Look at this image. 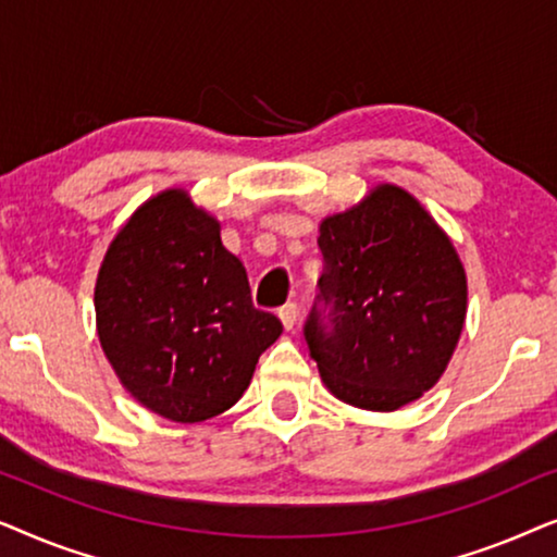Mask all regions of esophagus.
Wrapping results in <instances>:
<instances>
[{
  "label": "esophagus",
  "mask_w": 557,
  "mask_h": 557,
  "mask_svg": "<svg viewBox=\"0 0 557 557\" xmlns=\"http://www.w3.org/2000/svg\"><path fill=\"white\" fill-rule=\"evenodd\" d=\"M278 317H281V324H284V330L292 332L294 326H296V322H299V307H296L294 301L292 304H284V307L278 309Z\"/></svg>",
  "instance_id": "esophagus-1"
}]
</instances>
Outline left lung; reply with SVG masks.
I'll use <instances>...</instances> for the list:
<instances>
[{"label":"left lung","mask_w":557,"mask_h":557,"mask_svg":"<svg viewBox=\"0 0 557 557\" xmlns=\"http://www.w3.org/2000/svg\"><path fill=\"white\" fill-rule=\"evenodd\" d=\"M324 271L304 339L324 385L364 410H398L444 375L467 319L454 243L406 189L380 185L322 220Z\"/></svg>","instance_id":"left-lung-1"}]
</instances>
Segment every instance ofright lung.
<instances>
[{"mask_svg":"<svg viewBox=\"0 0 557 557\" xmlns=\"http://www.w3.org/2000/svg\"><path fill=\"white\" fill-rule=\"evenodd\" d=\"M96 324L121 385L177 423L235 406L284 332L253 307L220 223L185 189L151 197L111 240L96 278Z\"/></svg>","mask_w":557,"mask_h":557,"instance_id":"add662e5","label":"right lung"}]
</instances>
